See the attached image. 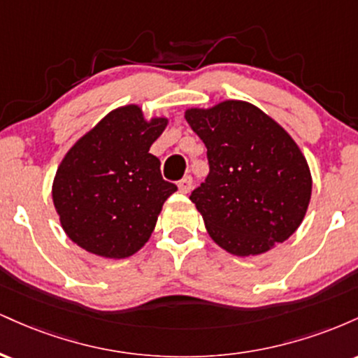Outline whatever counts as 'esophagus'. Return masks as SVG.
Returning <instances> with one entry per match:
<instances>
[{
  "label": "esophagus",
  "instance_id": "esophagus-1",
  "mask_svg": "<svg viewBox=\"0 0 358 358\" xmlns=\"http://www.w3.org/2000/svg\"><path fill=\"white\" fill-rule=\"evenodd\" d=\"M192 185H193V180H192V176H185V178H182L178 182V188H180V192L182 193H188L192 190Z\"/></svg>",
  "mask_w": 358,
  "mask_h": 358
}]
</instances>
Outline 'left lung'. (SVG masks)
<instances>
[{"label":"left lung","instance_id":"8db88e82","mask_svg":"<svg viewBox=\"0 0 358 358\" xmlns=\"http://www.w3.org/2000/svg\"><path fill=\"white\" fill-rule=\"evenodd\" d=\"M208 158V176L192 192L208 236L234 256H257L301 225L311 173L294 139L245 101L185 110Z\"/></svg>","mask_w":358,"mask_h":358}]
</instances>
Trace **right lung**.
<instances>
[{"mask_svg": "<svg viewBox=\"0 0 358 358\" xmlns=\"http://www.w3.org/2000/svg\"><path fill=\"white\" fill-rule=\"evenodd\" d=\"M168 117L146 119L139 106L110 110L57 168L52 199L69 239L90 254L124 259L155 231L176 185L165 182L150 148Z\"/></svg>", "mask_w": 358, "mask_h": 358, "instance_id": "obj_1", "label": "right lung"}]
</instances>
